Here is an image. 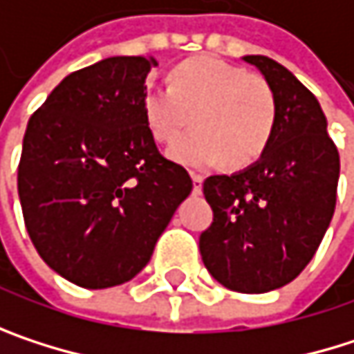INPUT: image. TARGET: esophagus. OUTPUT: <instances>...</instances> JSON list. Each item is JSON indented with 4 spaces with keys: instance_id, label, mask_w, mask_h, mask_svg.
Listing matches in <instances>:
<instances>
[{
    "instance_id": "1",
    "label": "esophagus",
    "mask_w": 354,
    "mask_h": 354,
    "mask_svg": "<svg viewBox=\"0 0 354 354\" xmlns=\"http://www.w3.org/2000/svg\"><path fill=\"white\" fill-rule=\"evenodd\" d=\"M201 190H203V176L192 174V192L194 194H201Z\"/></svg>"
}]
</instances>
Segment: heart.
<instances>
[{
	"mask_svg": "<svg viewBox=\"0 0 354 354\" xmlns=\"http://www.w3.org/2000/svg\"><path fill=\"white\" fill-rule=\"evenodd\" d=\"M143 120L158 143H172L188 114L192 133L170 147V158L190 168H246L268 147L277 106L270 88L256 75L211 55L180 63L170 86H149Z\"/></svg>",
	"mask_w": 354,
	"mask_h": 354,
	"instance_id": "heart-1",
	"label": "heart"
}]
</instances>
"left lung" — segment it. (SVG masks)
<instances>
[{
    "label": "left lung",
    "mask_w": 354,
    "mask_h": 354,
    "mask_svg": "<svg viewBox=\"0 0 354 354\" xmlns=\"http://www.w3.org/2000/svg\"><path fill=\"white\" fill-rule=\"evenodd\" d=\"M277 106L274 133L246 170L203 184L213 223L198 238L207 270L238 293L291 283L314 258L332 221L340 158L318 98L281 63L246 55Z\"/></svg>",
    "instance_id": "8db88e82"
}]
</instances>
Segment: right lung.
Returning a JSON list of instances; mask_svg holds the SVG:
<instances>
[{
  "mask_svg": "<svg viewBox=\"0 0 354 354\" xmlns=\"http://www.w3.org/2000/svg\"><path fill=\"white\" fill-rule=\"evenodd\" d=\"M153 57H108L69 73L28 120L18 194L40 258L63 279L106 289L149 262L190 194L143 120Z\"/></svg>",
  "mask_w": 354,
  "mask_h": 354,
  "instance_id": "right-lung-1",
  "label": "right lung"
}]
</instances>
